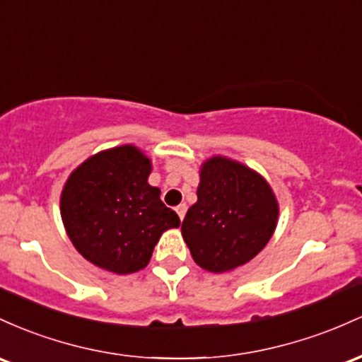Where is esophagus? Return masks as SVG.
<instances>
[{
  "mask_svg": "<svg viewBox=\"0 0 362 362\" xmlns=\"http://www.w3.org/2000/svg\"><path fill=\"white\" fill-rule=\"evenodd\" d=\"M186 209H188V206H186V203H181V205L176 206V214H177V217L181 218V221H182V218H185Z\"/></svg>",
  "mask_w": 362,
  "mask_h": 362,
  "instance_id": "1",
  "label": "esophagus"
}]
</instances>
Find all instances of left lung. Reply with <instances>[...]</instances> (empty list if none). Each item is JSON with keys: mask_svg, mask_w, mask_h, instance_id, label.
I'll list each match as a JSON object with an SVG mask.
<instances>
[{"mask_svg": "<svg viewBox=\"0 0 362 362\" xmlns=\"http://www.w3.org/2000/svg\"><path fill=\"white\" fill-rule=\"evenodd\" d=\"M197 197L181 234L203 270L224 274L245 265L275 233L277 197L262 174L241 162L224 156L206 159Z\"/></svg>", "mask_w": 362, "mask_h": 362, "instance_id": "1", "label": "left lung"}]
</instances>
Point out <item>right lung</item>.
Listing matches in <instances>:
<instances>
[{
    "mask_svg": "<svg viewBox=\"0 0 362 362\" xmlns=\"http://www.w3.org/2000/svg\"><path fill=\"white\" fill-rule=\"evenodd\" d=\"M152 160L135 145L103 150L68 176L59 200L64 230L85 259L117 275L148 265L165 230L180 227L174 210L148 185Z\"/></svg>",
    "mask_w": 362,
    "mask_h": 362,
    "instance_id": "obj_1",
    "label": "right lung"
}]
</instances>
